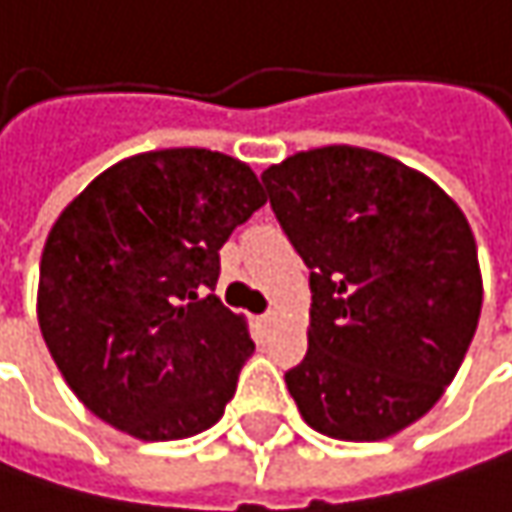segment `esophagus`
Returning a JSON list of instances; mask_svg holds the SVG:
<instances>
[{
  "label": "esophagus",
  "mask_w": 512,
  "mask_h": 512,
  "mask_svg": "<svg viewBox=\"0 0 512 512\" xmlns=\"http://www.w3.org/2000/svg\"><path fill=\"white\" fill-rule=\"evenodd\" d=\"M260 324H263V327H272V324H278V310H269V313H263V316H260Z\"/></svg>",
  "instance_id": "1"
}]
</instances>
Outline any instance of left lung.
<instances>
[{"label": "left lung", "mask_w": 512, "mask_h": 512, "mask_svg": "<svg viewBox=\"0 0 512 512\" xmlns=\"http://www.w3.org/2000/svg\"><path fill=\"white\" fill-rule=\"evenodd\" d=\"M263 185L310 269L307 356L284 376L301 417L353 443L403 432L443 397L478 327L464 211L426 173L350 144L301 150Z\"/></svg>", "instance_id": "8db88e82"}]
</instances>
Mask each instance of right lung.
Instances as JSON below:
<instances>
[{"instance_id":"obj_1","label":"right lung","mask_w":512,"mask_h":512,"mask_svg":"<svg viewBox=\"0 0 512 512\" xmlns=\"http://www.w3.org/2000/svg\"><path fill=\"white\" fill-rule=\"evenodd\" d=\"M266 202L226 153L121 159L63 208L40 257L37 321L77 400L138 440L211 429L255 342L208 289L228 234Z\"/></svg>"}]
</instances>
